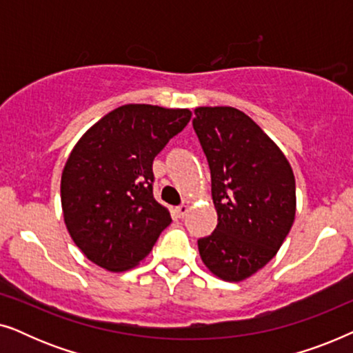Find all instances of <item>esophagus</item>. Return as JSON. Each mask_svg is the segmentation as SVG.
Wrapping results in <instances>:
<instances>
[{
	"label": "esophagus",
	"instance_id": "1",
	"mask_svg": "<svg viewBox=\"0 0 353 353\" xmlns=\"http://www.w3.org/2000/svg\"><path fill=\"white\" fill-rule=\"evenodd\" d=\"M190 209H191V202H185V204L183 205H180V207H176L175 209V214H176V216L178 219H185V216L188 215V212H190Z\"/></svg>",
	"mask_w": 353,
	"mask_h": 353
}]
</instances>
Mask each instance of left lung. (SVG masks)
I'll list each match as a JSON object with an SVG mask.
<instances>
[{
	"instance_id": "8db88e82",
	"label": "left lung",
	"mask_w": 353,
	"mask_h": 353,
	"mask_svg": "<svg viewBox=\"0 0 353 353\" xmlns=\"http://www.w3.org/2000/svg\"><path fill=\"white\" fill-rule=\"evenodd\" d=\"M192 120L210 167L214 233L197 241L216 278L239 283L263 268L296 219V178L276 143L230 105L196 108Z\"/></svg>"
}]
</instances>
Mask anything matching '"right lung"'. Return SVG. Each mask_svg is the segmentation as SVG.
<instances>
[{"label":"right lung","instance_id":"obj_1","mask_svg":"<svg viewBox=\"0 0 353 353\" xmlns=\"http://www.w3.org/2000/svg\"><path fill=\"white\" fill-rule=\"evenodd\" d=\"M190 109L125 104L83 133L61 176V204L72 241L112 273L132 270L172 223L154 199L152 161L186 127Z\"/></svg>","mask_w":353,"mask_h":353}]
</instances>
